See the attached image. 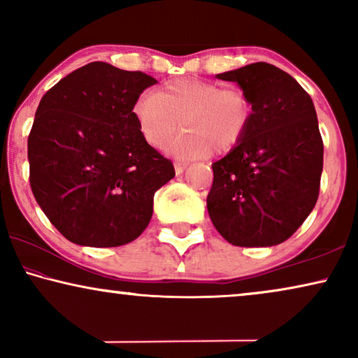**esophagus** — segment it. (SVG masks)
<instances>
[{"label":"esophagus","mask_w":358,"mask_h":358,"mask_svg":"<svg viewBox=\"0 0 358 358\" xmlns=\"http://www.w3.org/2000/svg\"><path fill=\"white\" fill-rule=\"evenodd\" d=\"M187 168V163H182V161H176L174 163V169H176V174H182L184 169Z\"/></svg>","instance_id":"34e87169"}]
</instances>
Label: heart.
Wrapping results in <instances>:
<instances>
[{
    "label": "heart",
    "instance_id": "heart-1",
    "mask_svg": "<svg viewBox=\"0 0 358 358\" xmlns=\"http://www.w3.org/2000/svg\"><path fill=\"white\" fill-rule=\"evenodd\" d=\"M135 117L145 140L163 148L178 130H184L169 145L182 159H197L212 153H227L241 143L252 122V102L241 87H222L195 78H182L146 94L135 106Z\"/></svg>",
    "mask_w": 358,
    "mask_h": 358
}]
</instances>
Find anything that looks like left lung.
<instances>
[{"label": "left lung", "instance_id": "1", "mask_svg": "<svg viewBox=\"0 0 358 358\" xmlns=\"http://www.w3.org/2000/svg\"><path fill=\"white\" fill-rule=\"evenodd\" d=\"M217 78L248 92L252 122L241 143L212 164L208 215L234 246H275L301 227L320 195L324 145L315 106L288 73L264 62Z\"/></svg>", "mask_w": 358, "mask_h": 358}]
</instances>
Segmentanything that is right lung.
Returning <instances> with one entry per match:
<instances>
[{
    "label": "right lung",
    "mask_w": 358,
    "mask_h": 358,
    "mask_svg": "<svg viewBox=\"0 0 358 358\" xmlns=\"http://www.w3.org/2000/svg\"><path fill=\"white\" fill-rule=\"evenodd\" d=\"M158 83L92 62L43 94L27 138L29 182L50 223L91 248L129 244L148 227L174 166L146 143L134 107Z\"/></svg>",
    "instance_id": "add662e5"
}]
</instances>
